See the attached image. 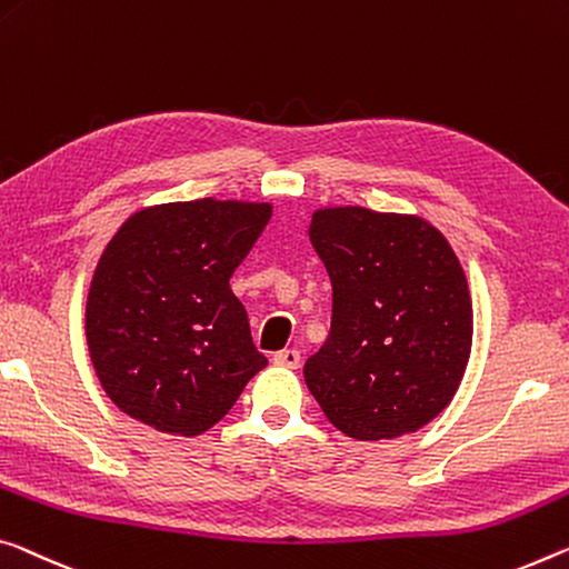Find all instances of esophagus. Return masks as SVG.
<instances>
[{
  "mask_svg": "<svg viewBox=\"0 0 569 569\" xmlns=\"http://www.w3.org/2000/svg\"><path fill=\"white\" fill-rule=\"evenodd\" d=\"M273 362L278 367H288V369H296L301 365V351L299 349H283V351H276L273 355Z\"/></svg>",
  "mask_w": 569,
  "mask_h": 569,
  "instance_id": "1",
  "label": "esophagus"
}]
</instances>
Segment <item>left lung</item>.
I'll return each instance as SVG.
<instances>
[{"mask_svg":"<svg viewBox=\"0 0 569 569\" xmlns=\"http://www.w3.org/2000/svg\"><path fill=\"white\" fill-rule=\"evenodd\" d=\"M309 238L331 278V331L306 385L349 438L415 432L453 398L471 355L456 252L426 220L365 207L319 210Z\"/></svg>","mask_w":569,"mask_h":569,"instance_id":"obj_1","label":"left lung"}]
</instances>
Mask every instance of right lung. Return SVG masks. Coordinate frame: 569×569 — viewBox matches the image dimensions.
Here are the masks:
<instances>
[{
    "label": "right lung",
    "mask_w": 569,
    "mask_h": 569,
    "mask_svg": "<svg viewBox=\"0 0 569 569\" xmlns=\"http://www.w3.org/2000/svg\"><path fill=\"white\" fill-rule=\"evenodd\" d=\"M270 212L252 202H171L137 212L108 242L86 337L98 380L126 415L200 436L268 365L230 276Z\"/></svg>",
    "instance_id": "right-lung-1"
}]
</instances>
